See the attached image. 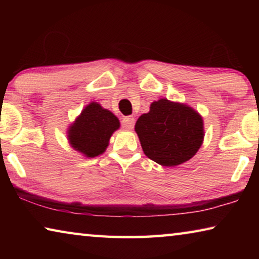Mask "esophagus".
<instances>
[{"label":"esophagus","mask_w":259,"mask_h":259,"mask_svg":"<svg viewBox=\"0 0 259 259\" xmlns=\"http://www.w3.org/2000/svg\"><path fill=\"white\" fill-rule=\"evenodd\" d=\"M122 128L125 130H131L135 125V117L134 116H125L121 121Z\"/></svg>","instance_id":"34e87169"}]
</instances>
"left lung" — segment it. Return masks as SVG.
<instances>
[{"label": "left lung", "instance_id": "obj_1", "mask_svg": "<svg viewBox=\"0 0 259 259\" xmlns=\"http://www.w3.org/2000/svg\"><path fill=\"white\" fill-rule=\"evenodd\" d=\"M135 131L147 157L164 166L192 159L203 143V120L185 104L162 98L139 116Z\"/></svg>", "mask_w": 259, "mask_h": 259}]
</instances>
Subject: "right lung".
Returning a JSON list of instances; mask_svg holds the SVG:
<instances>
[{"label":"right lung","mask_w":259,"mask_h":259,"mask_svg":"<svg viewBox=\"0 0 259 259\" xmlns=\"http://www.w3.org/2000/svg\"><path fill=\"white\" fill-rule=\"evenodd\" d=\"M120 128V121L108 109L93 102L82 109L80 115L69 125L67 138L71 146L87 157L103 154L109 138Z\"/></svg>","instance_id":"obj_1"}]
</instances>
